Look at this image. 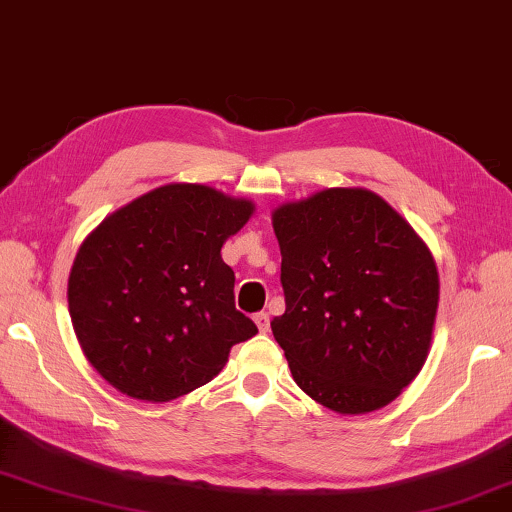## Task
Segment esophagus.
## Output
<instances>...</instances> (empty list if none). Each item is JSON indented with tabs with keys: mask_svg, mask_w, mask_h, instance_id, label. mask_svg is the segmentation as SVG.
Instances as JSON below:
<instances>
[{
	"mask_svg": "<svg viewBox=\"0 0 512 512\" xmlns=\"http://www.w3.org/2000/svg\"><path fill=\"white\" fill-rule=\"evenodd\" d=\"M255 326H257V330H259V332H269V328H271V319H269V314H266V312H259V314H255Z\"/></svg>",
	"mask_w": 512,
	"mask_h": 512,
	"instance_id": "obj_1",
	"label": "esophagus"
}]
</instances>
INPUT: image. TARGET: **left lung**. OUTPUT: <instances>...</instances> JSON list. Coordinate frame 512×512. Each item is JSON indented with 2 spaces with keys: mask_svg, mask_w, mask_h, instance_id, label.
Wrapping results in <instances>:
<instances>
[{
  "mask_svg": "<svg viewBox=\"0 0 512 512\" xmlns=\"http://www.w3.org/2000/svg\"><path fill=\"white\" fill-rule=\"evenodd\" d=\"M287 310L271 321L291 376L339 415L392 403L431 351L440 275L405 218L335 186L273 209Z\"/></svg>",
  "mask_w": 512,
  "mask_h": 512,
  "instance_id": "left-lung-1",
  "label": "left lung"
}]
</instances>
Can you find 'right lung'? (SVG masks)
<instances>
[{
	"label": "right lung",
	"mask_w": 512,
	"mask_h": 512,
	"mask_svg": "<svg viewBox=\"0 0 512 512\" xmlns=\"http://www.w3.org/2000/svg\"><path fill=\"white\" fill-rule=\"evenodd\" d=\"M255 202L170 182L127 202L81 241L68 307L81 351L111 387L173 401L209 383L230 348L257 335L234 307L223 243Z\"/></svg>",
	"instance_id": "right-lung-1"
}]
</instances>
